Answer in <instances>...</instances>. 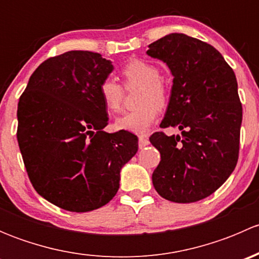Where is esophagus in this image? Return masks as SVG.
Instances as JSON below:
<instances>
[{
	"label": "esophagus",
	"instance_id": "34e87169",
	"mask_svg": "<svg viewBox=\"0 0 259 259\" xmlns=\"http://www.w3.org/2000/svg\"><path fill=\"white\" fill-rule=\"evenodd\" d=\"M149 145V140L146 137H139V148L143 149L145 146Z\"/></svg>",
	"mask_w": 259,
	"mask_h": 259
}]
</instances>
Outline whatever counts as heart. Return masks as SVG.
<instances>
[{"mask_svg":"<svg viewBox=\"0 0 259 259\" xmlns=\"http://www.w3.org/2000/svg\"><path fill=\"white\" fill-rule=\"evenodd\" d=\"M125 86H140L137 104L139 108L129 111L115 121V129L133 134H146L154 124L158 110L166 106L168 89L160 81V71L153 64L143 60H132L121 70ZM99 94L109 111L116 113L121 109L124 89L113 77H106L99 85Z\"/></svg>","mask_w":259,"mask_h":259,"instance_id":"1","label":"heart"}]
</instances>
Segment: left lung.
I'll use <instances>...</instances> for the list:
<instances>
[{
    "label": "left lung",
    "instance_id": "obj_1",
    "mask_svg": "<svg viewBox=\"0 0 259 259\" xmlns=\"http://www.w3.org/2000/svg\"><path fill=\"white\" fill-rule=\"evenodd\" d=\"M146 54L168 65L173 75L161 127L182 135L154 133L160 153L153 185L170 202L193 203L213 194L238 161L242 104L232 67L221 52L184 33H170L149 45Z\"/></svg>",
    "mask_w": 259,
    "mask_h": 259
}]
</instances>
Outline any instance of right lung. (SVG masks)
<instances>
[{
    "label": "right lung",
    "mask_w": 259,
    "mask_h": 259,
    "mask_svg": "<svg viewBox=\"0 0 259 259\" xmlns=\"http://www.w3.org/2000/svg\"><path fill=\"white\" fill-rule=\"evenodd\" d=\"M114 70L91 51L50 57L33 71L17 108V142L36 192L65 210L83 213L110 202L120 170L137 154L129 132H104L99 85Z\"/></svg>",
    "instance_id": "add662e5"
}]
</instances>
